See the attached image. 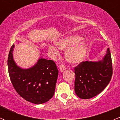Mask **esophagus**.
Instances as JSON below:
<instances>
[{
  "label": "esophagus",
  "mask_w": 120,
  "mask_h": 120,
  "mask_svg": "<svg viewBox=\"0 0 120 120\" xmlns=\"http://www.w3.org/2000/svg\"><path fill=\"white\" fill-rule=\"evenodd\" d=\"M59 68H60V70L61 72H63V71L66 69V67H65V66H64V65H63V64L60 65Z\"/></svg>",
  "instance_id": "1"
}]
</instances>
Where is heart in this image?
Instances as JSON below:
<instances>
[{
    "label": "heart",
    "mask_w": 120,
    "mask_h": 120,
    "mask_svg": "<svg viewBox=\"0 0 120 120\" xmlns=\"http://www.w3.org/2000/svg\"><path fill=\"white\" fill-rule=\"evenodd\" d=\"M81 37L78 35L66 37L56 42V46L60 50H65V57L71 64H77L84 60L87 51L88 45L81 41ZM49 52L53 56L59 55V51L55 46H49Z\"/></svg>",
    "instance_id": "obj_1"
}]
</instances>
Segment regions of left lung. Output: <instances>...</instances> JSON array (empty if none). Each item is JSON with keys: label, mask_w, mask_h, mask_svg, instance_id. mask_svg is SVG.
<instances>
[{"label": "left lung", "mask_w": 120, "mask_h": 120, "mask_svg": "<svg viewBox=\"0 0 120 120\" xmlns=\"http://www.w3.org/2000/svg\"><path fill=\"white\" fill-rule=\"evenodd\" d=\"M75 92L81 99L96 96L105 89L112 74V60L108 48L102 60L83 61L74 68Z\"/></svg>", "instance_id": "obj_1"}]
</instances>
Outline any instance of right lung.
<instances>
[{
	"label": "right lung",
	"instance_id": "add662e5",
	"mask_svg": "<svg viewBox=\"0 0 120 120\" xmlns=\"http://www.w3.org/2000/svg\"><path fill=\"white\" fill-rule=\"evenodd\" d=\"M13 45L8 53V66L13 87L20 96L34 104L49 101L54 95L57 80V70L53 60L40 58L28 69L19 67L13 60Z\"/></svg>",
	"mask_w": 120,
	"mask_h": 120
}]
</instances>
